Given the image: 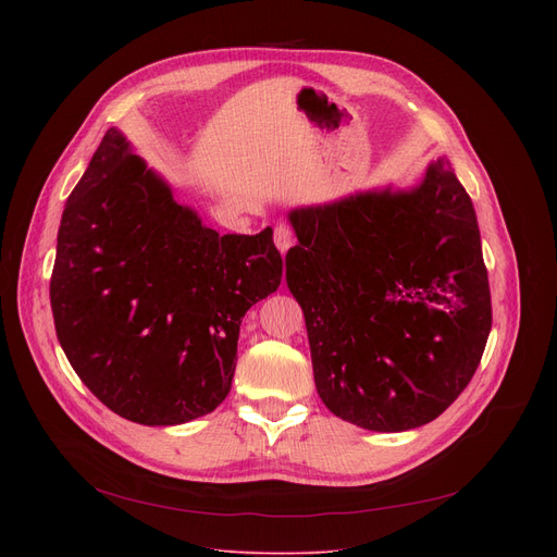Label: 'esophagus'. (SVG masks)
<instances>
[{
	"label": "esophagus",
	"mask_w": 557,
	"mask_h": 557,
	"mask_svg": "<svg viewBox=\"0 0 557 557\" xmlns=\"http://www.w3.org/2000/svg\"><path fill=\"white\" fill-rule=\"evenodd\" d=\"M296 237H294V230H290L288 225H277L275 227V246L277 250L284 255L290 246H294Z\"/></svg>",
	"instance_id": "obj_1"
}]
</instances>
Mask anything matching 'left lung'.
<instances>
[{"mask_svg": "<svg viewBox=\"0 0 557 557\" xmlns=\"http://www.w3.org/2000/svg\"><path fill=\"white\" fill-rule=\"evenodd\" d=\"M286 284L330 411L397 433L435 420L474 376L492 300L472 198L437 158L411 189L288 212Z\"/></svg>", "mask_w": 557, "mask_h": 557, "instance_id": "left-lung-1", "label": "left lung"}]
</instances>
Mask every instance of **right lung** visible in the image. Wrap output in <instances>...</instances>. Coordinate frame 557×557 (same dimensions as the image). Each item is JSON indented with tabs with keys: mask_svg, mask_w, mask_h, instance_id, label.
<instances>
[{
	"mask_svg": "<svg viewBox=\"0 0 557 557\" xmlns=\"http://www.w3.org/2000/svg\"><path fill=\"white\" fill-rule=\"evenodd\" d=\"M280 282L271 227L221 237L110 128L65 202L49 298L81 382L116 416L171 426L227 397L242 318Z\"/></svg>",
	"mask_w": 557,
	"mask_h": 557,
	"instance_id": "right-lung-1",
	"label": "right lung"
}]
</instances>
